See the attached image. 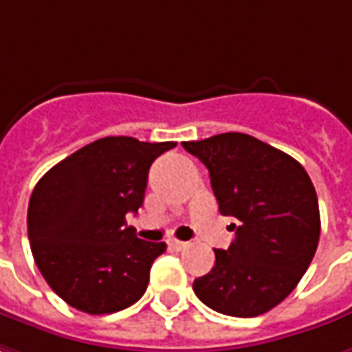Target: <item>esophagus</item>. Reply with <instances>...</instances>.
I'll return each instance as SVG.
<instances>
[{"label":"esophagus","instance_id":"34e87169","mask_svg":"<svg viewBox=\"0 0 352 352\" xmlns=\"http://www.w3.org/2000/svg\"><path fill=\"white\" fill-rule=\"evenodd\" d=\"M167 245H169V248H173V250H183L188 243H185V241H179V239H169V241H167Z\"/></svg>","mask_w":352,"mask_h":352}]
</instances>
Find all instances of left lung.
<instances>
[{
  "mask_svg": "<svg viewBox=\"0 0 352 352\" xmlns=\"http://www.w3.org/2000/svg\"><path fill=\"white\" fill-rule=\"evenodd\" d=\"M210 173L219 214L235 219V239L214 250L210 274L192 283L216 312L254 318L285 298L316 254L318 196L305 167L285 152L243 133L183 142Z\"/></svg>",
  "mask_w": 352,
  "mask_h": 352,
  "instance_id": "8db88e82",
  "label": "left lung"
}]
</instances>
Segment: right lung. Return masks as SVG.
<instances>
[{"label": "right lung", "mask_w": 352, "mask_h": 352, "mask_svg": "<svg viewBox=\"0 0 352 352\" xmlns=\"http://www.w3.org/2000/svg\"><path fill=\"white\" fill-rule=\"evenodd\" d=\"M175 146L106 136L38 181L28 202V241L40 274L69 307L100 316L144 295L166 243L138 239L126 214L142 206L154 160Z\"/></svg>", "instance_id": "add662e5"}]
</instances>
